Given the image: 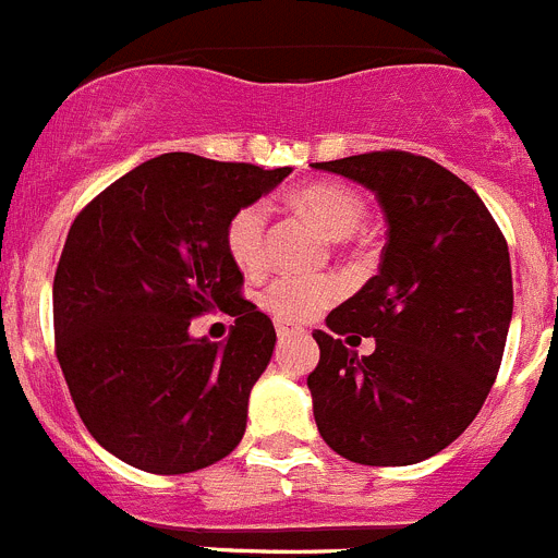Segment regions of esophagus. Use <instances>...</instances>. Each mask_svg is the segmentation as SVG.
Masks as SVG:
<instances>
[{"label":"esophagus","instance_id":"1","mask_svg":"<svg viewBox=\"0 0 558 558\" xmlns=\"http://www.w3.org/2000/svg\"><path fill=\"white\" fill-rule=\"evenodd\" d=\"M276 333H279V339H288V337H295V333H301V328L288 326V323H282V320H276Z\"/></svg>","mask_w":558,"mask_h":558}]
</instances>
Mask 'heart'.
I'll use <instances>...</instances> for the list:
<instances>
[{
  "instance_id": "heart-1",
  "label": "heart",
  "mask_w": 558,
  "mask_h": 558,
  "mask_svg": "<svg viewBox=\"0 0 558 558\" xmlns=\"http://www.w3.org/2000/svg\"><path fill=\"white\" fill-rule=\"evenodd\" d=\"M288 203L304 216H310L333 241L353 238L367 219L364 196L350 185L337 183V180L299 185L288 194ZM268 219V205L248 203L238 208L227 225V252H230L232 263L246 274H254L265 265ZM337 299L339 282L333 276H276L263 290L265 310L274 312L279 320L290 323L320 315Z\"/></svg>"
}]
</instances>
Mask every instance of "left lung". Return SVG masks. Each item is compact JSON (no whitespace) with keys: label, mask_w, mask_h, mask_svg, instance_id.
Listing matches in <instances>:
<instances>
[{"label":"left lung","mask_w":558,"mask_h":558,"mask_svg":"<svg viewBox=\"0 0 558 558\" xmlns=\"http://www.w3.org/2000/svg\"><path fill=\"white\" fill-rule=\"evenodd\" d=\"M312 167L373 191L389 225L378 276L312 333L317 429L353 463H422L474 422L501 367L507 241L480 194L424 156L378 150ZM344 332L375 336L376 350L359 356Z\"/></svg>","instance_id":"1"}]
</instances>
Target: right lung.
Wrapping results in <instances>:
<instances>
[{"label": "right lung", "mask_w": 558, "mask_h": 558, "mask_svg": "<svg viewBox=\"0 0 558 558\" xmlns=\"http://www.w3.org/2000/svg\"><path fill=\"white\" fill-rule=\"evenodd\" d=\"M290 172L163 153L71 225L54 274L57 362L84 427L123 463L189 474L241 444L276 331L241 295L225 235ZM219 308L236 317L231 337L191 338L190 320Z\"/></svg>", "instance_id": "1"}]
</instances>
